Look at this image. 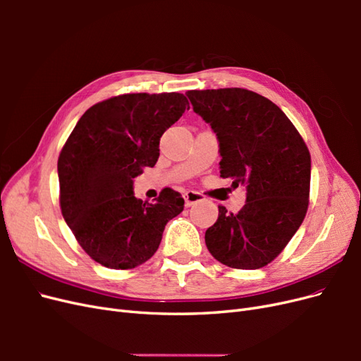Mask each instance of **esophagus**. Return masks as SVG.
Instances as JSON below:
<instances>
[{
  "mask_svg": "<svg viewBox=\"0 0 361 361\" xmlns=\"http://www.w3.org/2000/svg\"><path fill=\"white\" fill-rule=\"evenodd\" d=\"M202 199L203 197H202L200 192H197V191H187V192H185V206L190 207V206H192L195 203L202 202Z\"/></svg>",
  "mask_w": 361,
  "mask_h": 361,
  "instance_id": "34e87169",
  "label": "esophagus"
}]
</instances>
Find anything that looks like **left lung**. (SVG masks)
<instances>
[{
	"mask_svg": "<svg viewBox=\"0 0 361 361\" xmlns=\"http://www.w3.org/2000/svg\"><path fill=\"white\" fill-rule=\"evenodd\" d=\"M194 113L220 143V176L245 185L238 214L218 206V220L204 233L209 253L238 269L274 260L298 231L309 207L310 154L280 108L245 89L190 90Z\"/></svg>",
	"mask_w": 361,
	"mask_h": 361,
	"instance_id": "1",
	"label": "left lung"
}]
</instances>
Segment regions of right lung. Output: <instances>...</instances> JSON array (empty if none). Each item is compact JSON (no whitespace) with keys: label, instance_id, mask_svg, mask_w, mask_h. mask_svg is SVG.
Instances as JSON below:
<instances>
[{"label":"right lung","instance_id":"add662e5","mask_svg":"<svg viewBox=\"0 0 361 361\" xmlns=\"http://www.w3.org/2000/svg\"><path fill=\"white\" fill-rule=\"evenodd\" d=\"M182 93H129L90 106L59 157L60 207L76 241L111 269L145 264L166 224L183 211L182 195L162 190L157 203L134 195V178L154 167L159 138L188 110Z\"/></svg>","mask_w":361,"mask_h":361}]
</instances>
